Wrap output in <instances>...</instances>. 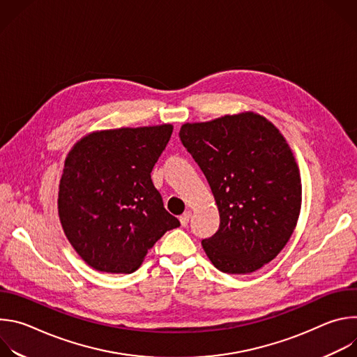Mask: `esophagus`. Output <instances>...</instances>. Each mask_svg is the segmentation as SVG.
<instances>
[{"label":"esophagus","mask_w":357,"mask_h":357,"mask_svg":"<svg viewBox=\"0 0 357 357\" xmlns=\"http://www.w3.org/2000/svg\"><path fill=\"white\" fill-rule=\"evenodd\" d=\"M190 218H192V212H190V211L185 212V213L179 218L181 225H182V226H188V223H189V219H190Z\"/></svg>","instance_id":"34e87169"}]
</instances>
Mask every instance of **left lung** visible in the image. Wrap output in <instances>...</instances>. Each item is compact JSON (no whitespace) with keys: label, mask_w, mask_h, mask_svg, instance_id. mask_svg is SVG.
<instances>
[{"label":"left lung","mask_w":357,"mask_h":357,"mask_svg":"<svg viewBox=\"0 0 357 357\" xmlns=\"http://www.w3.org/2000/svg\"><path fill=\"white\" fill-rule=\"evenodd\" d=\"M179 137L220 215L219 230L202 240L206 256L226 274L260 270L285 247L301 212V175L287 139L254 112L185 123Z\"/></svg>","instance_id":"obj_1"}]
</instances>
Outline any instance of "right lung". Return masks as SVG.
<instances>
[{
  "label": "right lung",
  "instance_id": "obj_1",
  "mask_svg": "<svg viewBox=\"0 0 357 357\" xmlns=\"http://www.w3.org/2000/svg\"><path fill=\"white\" fill-rule=\"evenodd\" d=\"M174 126L93 131L68 152L58 193L65 236L91 268L130 274L179 220L168 213L151 171Z\"/></svg>",
  "mask_w": 357,
  "mask_h": 357
}]
</instances>
